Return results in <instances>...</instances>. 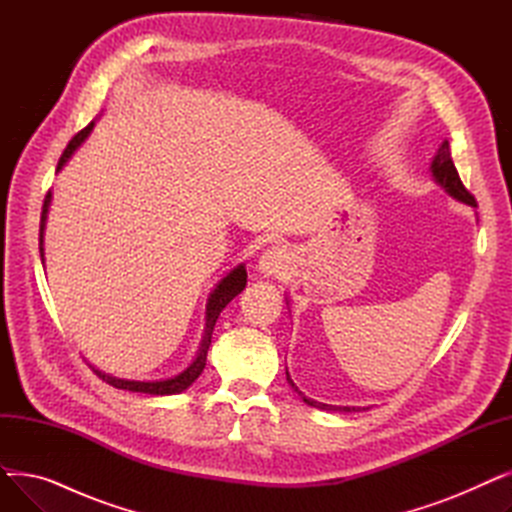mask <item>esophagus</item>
<instances>
[{"label":"esophagus","mask_w":512,"mask_h":512,"mask_svg":"<svg viewBox=\"0 0 512 512\" xmlns=\"http://www.w3.org/2000/svg\"><path fill=\"white\" fill-rule=\"evenodd\" d=\"M288 263H290L288 251L284 247H272L261 255L257 270L263 278H276L288 270Z\"/></svg>","instance_id":"34e87169"}]
</instances>
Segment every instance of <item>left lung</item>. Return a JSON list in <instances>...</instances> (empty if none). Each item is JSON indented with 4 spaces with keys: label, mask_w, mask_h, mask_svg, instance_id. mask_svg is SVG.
I'll list each match as a JSON object with an SVG mask.
<instances>
[{
    "label": "left lung",
    "mask_w": 512,
    "mask_h": 512,
    "mask_svg": "<svg viewBox=\"0 0 512 512\" xmlns=\"http://www.w3.org/2000/svg\"><path fill=\"white\" fill-rule=\"evenodd\" d=\"M429 172H432L434 182L442 188V191L448 197L461 201L465 205L475 207V199L467 193V188L463 186V182L459 178V172H456V168H454V161H452V155H450V143L448 141H442V145L438 147V153L432 159V166H429ZM286 305H288V299H286ZM286 382H288V386L294 392H297L303 398V402H305V405H309V407H315V409H321V411H344V413H351V411H359L361 409V407H334V405H326V402H317V400L305 396L297 388V384L292 382L288 369H286ZM363 411H367V407H363Z\"/></svg>",
    "instance_id": "1"
}]
</instances>
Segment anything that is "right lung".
<instances>
[{
	"label": "right lung",
	"mask_w": 512,
	"mask_h": 512,
	"mask_svg": "<svg viewBox=\"0 0 512 512\" xmlns=\"http://www.w3.org/2000/svg\"><path fill=\"white\" fill-rule=\"evenodd\" d=\"M95 126V120L80 130L76 137L68 143V147L64 149L60 161H58V172L68 164L70 157L74 155V151L87 141V137L91 134ZM49 205H51V191L47 193L45 201H43V211H41V228H39V253H41V263H45V249H43V234H45V224H47V213H49ZM247 286V270H245V263H238L234 270H230L215 288L211 290L209 299H207V309H205V332H203V340L199 344V351L197 357L193 359V363L188 365L184 371H180L178 375H172V378L166 380H124V378H116L112 373H105L101 369H97L95 365L93 371L99 375V378L110 384L118 390H128V392H143V394H151V396H170V394H180L186 388H191L193 382L199 378L205 369V361H207V351H209V344H211V334L215 328V321H218L220 313L226 309V305L238 297V294L245 290Z\"/></svg>",
	"instance_id": "right-lung-1"
}]
</instances>
